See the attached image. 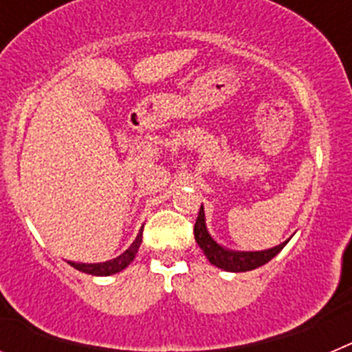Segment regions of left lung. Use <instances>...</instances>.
Returning <instances> with one entry per match:
<instances>
[{
    "label": "left lung",
    "mask_w": 352,
    "mask_h": 352,
    "mask_svg": "<svg viewBox=\"0 0 352 352\" xmlns=\"http://www.w3.org/2000/svg\"><path fill=\"white\" fill-rule=\"evenodd\" d=\"M194 236L195 241L201 248H203L204 256L210 259L211 264L219 266V268L226 270V272H250V270H256L263 264H266L268 261H272L273 257L282 250V248L287 245V241L275 248H270V250L264 252H231L227 248L220 247L206 231V223H204V210L201 206L197 214V220H195L194 226Z\"/></svg>",
    "instance_id": "obj_1"
}]
</instances>
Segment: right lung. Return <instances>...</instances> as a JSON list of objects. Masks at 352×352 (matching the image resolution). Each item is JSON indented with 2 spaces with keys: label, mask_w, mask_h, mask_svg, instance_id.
<instances>
[{
  "label": "right lung",
  "mask_w": 352,
  "mask_h": 352,
  "mask_svg": "<svg viewBox=\"0 0 352 352\" xmlns=\"http://www.w3.org/2000/svg\"><path fill=\"white\" fill-rule=\"evenodd\" d=\"M142 241V231L139 232L135 241L129 247V250H125L121 254L120 257L113 261H107V263H100V264H82V263H70V266H74L76 270L82 273H89V275H96V276H107L113 275V273L121 272V270H125L130 263L133 261L135 254H138L139 247H141Z\"/></svg>",
  "instance_id": "add662e5"
}]
</instances>
